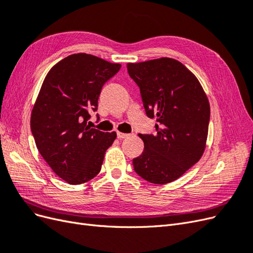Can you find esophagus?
Segmentation results:
<instances>
[{"mask_svg": "<svg viewBox=\"0 0 253 253\" xmlns=\"http://www.w3.org/2000/svg\"><path fill=\"white\" fill-rule=\"evenodd\" d=\"M117 137H118L119 139H124V138H126V137H128V134H125V133L118 132V133H117Z\"/></svg>", "mask_w": 253, "mask_h": 253, "instance_id": "obj_1", "label": "esophagus"}]
</instances>
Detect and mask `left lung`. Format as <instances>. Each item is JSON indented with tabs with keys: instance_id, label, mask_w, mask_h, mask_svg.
<instances>
[{
	"instance_id": "1",
	"label": "left lung",
	"mask_w": 253,
	"mask_h": 253,
	"mask_svg": "<svg viewBox=\"0 0 253 253\" xmlns=\"http://www.w3.org/2000/svg\"><path fill=\"white\" fill-rule=\"evenodd\" d=\"M126 67L140 89L145 114L158 122L155 134H139L144 149L133 159L134 170L156 185L176 180L204 154L208 98L200 81L177 60L160 58Z\"/></svg>"
}]
</instances>
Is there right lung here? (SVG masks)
Returning a JSON list of instances; mask_svg holds the SVG:
<instances>
[{"instance_id":"add662e5","label":"right lung","mask_w":253,"mask_h":253,"mask_svg":"<svg viewBox=\"0 0 253 253\" xmlns=\"http://www.w3.org/2000/svg\"><path fill=\"white\" fill-rule=\"evenodd\" d=\"M121 65L87 53L61 60L45 77L30 117L36 145L60 178L80 185L100 172L116 133L88 126L104 83ZM97 117L99 116L97 115Z\"/></svg>"}]
</instances>
